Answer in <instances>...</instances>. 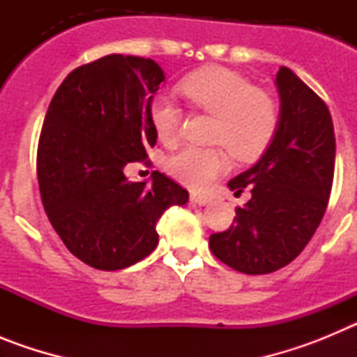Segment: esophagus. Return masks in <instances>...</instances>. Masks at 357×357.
<instances>
[{"label": "esophagus", "instance_id": "1", "mask_svg": "<svg viewBox=\"0 0 357 357\" xmlns=\"http://www.w3.org/2000/svg\"><path fill=\"white\" fill-rule=\"evenodd\" d=\"M191 202L193 204H197V206H206L207 202H209V197H206V195H198V193H191Z\"/></svg>", "mask_w": 357, "mask_h": 357}]
</instances>
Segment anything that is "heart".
Instances as JSON below:
<instances>
[{"mask_svg":"<svg viewBox=\"0 0 357 357\" xmlns=\"http://www.w3.org/2000/svg\"><path fill=\"white\" fill-rule=\"evenodd\" d=\"M178 91L197 109L214 116L211 141L220 143L238 160H254L272 143L279 127V109L272 96L254 89L252 82L225 68L195 71L178 84ZM153 130L164 143L178 134L181 109L172 98L157 96L150 103ZM229 166L223 148L182 146L166 159L172 176L189 188H207Z\"/></svg>","mask_w":357,"mask_h":357,"instance_id":"obj_1","label":"heart"}]
</instances>
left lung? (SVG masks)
Instances as JSON below:
<instances>
[{
	"label": "left lung",
	"mask_w": 357,
	"mask_h": 357,
	"mask_svg": "<svg viewBox=\"0 0 357 357\" xmlns=\"http://www.w3.org/2000/svg\"><path fill=\"white\" fill-rule=\"evenodd\" d=\"M279 127L257 162L229 182L252 195L236 209L225 232L211 234V252L248 275L272 273L291 263L313 238L331 197L336 139L320 96L288 68L275 78Z\"/></svg>",
	"instance_id": "1"
}]
</instances>
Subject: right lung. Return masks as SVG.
Masks as SVG:
<instances>
[{"label": "right lung", "instance_id": "obj_1", "mask_svg": "<svg viewBox=\"0 0 357 357\" xmlns=\"http://www.w3.org/2000/svg\"><path fill=\"white\" fill-rule=\"evenodd\" d=\"M164 78L151 59L102 56L69 73L44 118L37 146L44 211L68 250L96 270L150 255L159 218L189 198L164 173H151V185L123 173L157 143L150 103Z\"/></svg>", "mask_w": 357, "mask_h": 357}]
</instances>
